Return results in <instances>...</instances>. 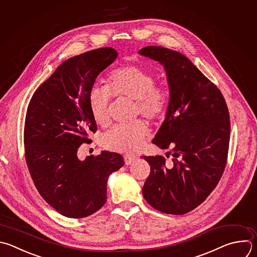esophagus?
<instances>
[{"instance_id":"esophagus-1","label":"esophagus","mask_w":257,"mask_h":257,"mask_svg":"<svg viewBox=\"0 0 257 257\" xmlns=\"http://www.w3.org/2000/svg\"><path fill=\"white\" fill-rule=\"evenodd\" d=\"M137 157L133 154H125L124 155V161H125V164L126 165H130L132 163H134L136 161Z\"/></svg>"}]
</instances>
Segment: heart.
<instances>
[{"instance_id":"heart-1","label":"heart","mask_w":257,"mask_h":257,"mask_svg":"<svg viewBox=\"0 0 257 257\" xmlns=\"http://www.w3.org/2000/svg\"><path fill=\"white\" fill-rule=\"evenodd\" d=\"M112 96L135 100V112L152 121L163 119L169 105L168 91L164 85L155 82L151 71L134 64L114 69L108 76L107 85H92L89 107L99 125H105L109 120L108 108ZM148 131L147 125L140 120L115 125L103 134L101 144L111 151L132 152L140 147Z\"/></svg>"}]
</instances>
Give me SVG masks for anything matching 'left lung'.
<instances>
[{
    "mask_svg": "<svg viewBox=\"0 0 257 257\" xmlns=\"http://www.w3.org/2000/svg\"><path fill=\"white\" fill-rule=\"evenodd\" d=\"M139 54L164 66L169 105L152 143L169 148L168 154L174 157V163L166 167L161 155L143 156L150 165V175L142 194L157 211L183 215L208 198L224 173L230 140L229 111L220 90L182 53L146 46Z\"/></svg>",
    "mask_w": 257,
    "mask_h": 257,
    "instance_id": "left-lung-1",
    "label": "left lung"
}]
</instances>
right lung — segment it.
I'll list each match as a JSON object with an SVG mask.
<instances>
[{
    "mask_svg": "<svg viewBox=\"0 0 257 257\" xmlns=\"http://www.w3.org/2000/svg\"><path fill=\"white\" fill-rule=\"evenodd\" d=\"M118 56L111 47L98 48L61 63L35 91L28 105L25 158L41 197L59 214L84 218L107 201L109 176L124 165L121 154L102 151L77 157L82 143L97 124L89 107L96 78Z\"/></svg>",
    "mask_w": 257,
    "mask_h": 257,
    "instance_id": "obj_1",
    "label": "right lung"
}]
</instances>
